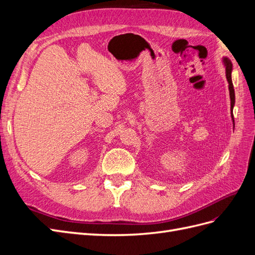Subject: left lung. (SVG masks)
I'll use <instances>...</instances> for the list:
<instances>
[{
    "mask_svg": "<svg viewBox=\"0 0 255 255\" xmlns=\"http://www.w3.org/2000/svg\"><path fill=\"white\" fill-rule=\"evenodd\" d=\"M223 64H225V67H226V76H227V80L229 83V91H230V99H231V116H232L233 125L235 126L234 116H233V107L235 104V92H234V87H233V83H232L233 65L228 57H223Z\"/></svg>",
    "mask_w": 255,
    "mask_h": 255,
    "instance_id": "1",
    "label": "left lung"
}]
</instances>
